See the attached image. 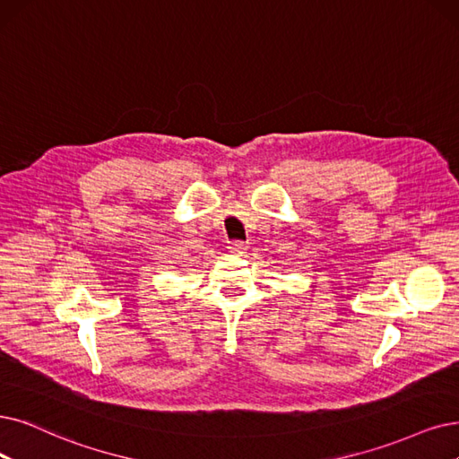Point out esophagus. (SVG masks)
<instances>
[{"instance_id": "1", "label": "esophagus", "mask_w": 459, "mask_h": 459, "mask_svg": "<svg viewBox=\"0 0 459 459\" xmlns=\"http://www.w3.org/2000/svg\"><path fill=\"white\" fill-rule=\"evenodd\" d=\"M228 248H230V252H233V254H243L248 247H247L245 241H231V243L228 245Z\"/></svg>"}]
</instances>
